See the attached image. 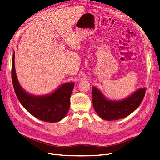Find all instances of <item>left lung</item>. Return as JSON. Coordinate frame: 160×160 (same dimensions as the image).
I'll list each match as a JSON object with an SVG mask.
<instances>
[{"mask_svg": "<svg viewBox=\"0 0 160 160\" xmlns=\"http://www.w3.org/2000/svg\"><path fill=\"white\" fill-rule=\"evenodd\" d=\"M146 88H141L122 100H109L95 87H92V105L102 119L111 121L122 119L136 110L145 95Z\"/></svg>", "mask_w": 160, "mask_h": 160, "instance_id": "obj_1", "label": "left lung"}]
</instances>
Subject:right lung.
<instances>
[{"label":"right lung","instance_id":"obj_1","mask_svg":"<svg viewBox=\"0 0 160 160\" xmlns=\"http://www.w3.org/2000/svg\"><path fill=\"white\" fill-rule=\"evenodd\" d=\"M12 81L15 92L20 103L32 116L48 122L63 120L70 105V97L74 87L73 82H66L55 91L45 95H34L20 86L15 68V52L12 58Z\"/></svg>","mask_w":160,"mask_h":160}]
</instances>
